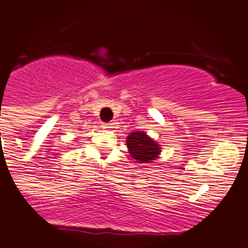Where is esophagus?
I'll return each mask as SVG.
<instances>
[{"instance_id": "esophagus-1", "label": "esophagus", "mask_w": 248, "mask_h": 248, "mask_svg": "<svg viewBox=\"0 0 248 248\" xmlns=\"http://www.w3.org/2000/svg\"><path fill=\"white\" fill-rule=\"evenodd\" d=\"M102 127H103V128H104V129H109V128H111V124H102Z\"/></svg>"}]
</instances>
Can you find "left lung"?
I'll use <instances>...</instances> for the list:
<instances>
[{
  "instance_id": "obj_1",
  "label": "left lung",
  "mask_w": 248,
  "mask_h": 248,
  "mask_svg": "<svg viewBox=\"0 0 248 248\" xmlns=\"http://www.w3.org/2000/svg\"><path fill=\"white\" fill-rule=\"evenodd\" d=\"M126 143L129 154L138 163H150L160 155V145L143 131L132 132Z\"/></svg>"
}]
</instances>
